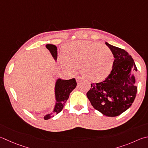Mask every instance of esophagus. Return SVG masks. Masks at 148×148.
<instances>
[{
    "label": "esophagus",
    "mask_w": 148,
    "mask_h": 148,
    "mask_svg": "<svg viewBox=\"0 0 148 148\" xmlns=\"http://www.w3.org/2000/svg\"><path fill=\"white\" fill-rule=\"evenodd\" d=\"M76 82H77V83H79V82H81L82 80H83V77H82L81 76H76Z\"/></svg>",
    "instance_id": "1"
}]
</instances>
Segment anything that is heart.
Masks as SVG:
<instances>
[{"mask_svg": "<svg viewBox=\"0 0 148 148\" xmlns=\"http://www.w3.org/2000/svg\"><path fill=\"white\" fill-rule=\"evenodd\" d=\"M63 53L65 61H61V65L64 68L72 71L79 66L82 74L91 81H100L108 76L114 61L109 47L87 40L66 45Z\"/></svg>", "mask_w": 148, "mask_h": 148, "instance_id": "1", "label": "heart"}]
</instances>
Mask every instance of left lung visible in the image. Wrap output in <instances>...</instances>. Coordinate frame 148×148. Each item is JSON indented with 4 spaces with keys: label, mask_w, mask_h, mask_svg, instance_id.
<instances>
[{
    "label": "left lung",
    "mask_w": 148,
    "mask_h": 148,
    "mask_svg": "<svg viewBox=\"0 0 148 148\" xmlns=\"http://www.w3.org/2000/svg\"><path fill=\"white\" fill-rule=\"evenodd\" d=\"M106 44L114 54L112 71L103 82L91 83L87 96L95 109L107 116L114 117L130 108L135 100L137 87L133 73L137 68L125 50Z\"/></svg>",
    "instance_id": "1"
}]
</instances>
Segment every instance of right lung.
<instances>
[{"label": "right lung", "mask_w": 148, "mask_h": 148, "mask_svg": "<svg viewBox=\"0 0 148 148\" xmlns=\"http://www.w3.org/2000/svg\"><path fill=\"white\" fill-rule=\"evenodd\" d=\"M46 47L50 51L51 54L54 58L55 60H57L58 58V51L57 47L53 45H47ZM77 83L75 78L71 79H58L55 85V95L56 103L55 105L54 109L53 112L45 115L44 117L45 120L50 119V118L54 116V115L60 112L65 106V102L69 98L70 93L76 88Z\"/></svg>", "instance_id": "right-lung-1"}]
</instances>
